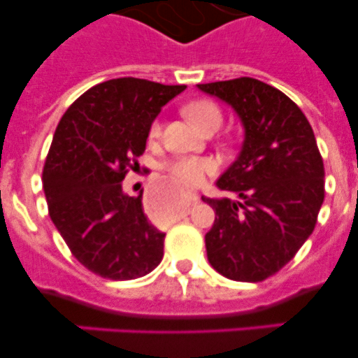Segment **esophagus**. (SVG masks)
<instances>
[{
	"mask_svg": "<svg viewBox=\"0 0 358 358\" xmlns=\"http://www.w3.org/2000/svg\"><path fill=\"white\" fill-rule=\"evenodd\" d=\"M197 202H199V196H197V194H190V196H189V206L197 204ZM187 213H189V209H187V211H183L180 216H185Z\"/></svg>",
	"mask_w": 358,
	"mask_h": 358,
	"instance_id": "1",
	"label": "esophagus"
}]
</instances>
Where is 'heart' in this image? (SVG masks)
<instances>
[{
    "label": "heart",
    "mask_w": 358,
    "mask_h": 358,
    "mask_svg": "<svg viewBox=\"0 0 358 358\" xmlns=\"http://www.w3.org/2000/svg\"><path fill=\"white\" fill-rule=\"evenodd\" d=\"M183 114H185L197 128L202 129V131H215V129L220 128V124H222L223 121L222 109H220L213 100L208 99H199L187 103V106L183 107ZM161 121H154L149 129V138L157 140L159 136H161ZM168 171L171 173V176L176 182L183 183V185L194 187L199 185L206 176L211 175V173L215 171V162L209 161V159L206 157L183 156L173 159L168 164ZM176 211H178V204L173 199L166 201L164 204L159 208V215L164 216V218H169V216L175 215Z\"/></svg>",
    "instance_id": "obj_1"
}]
</instances>
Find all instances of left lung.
Returning <instances> with one entry per match:
<instances>
[{
	"instance_id": "left-lung-1",
	"label": "left lung",
	"mask_w": 358,
	"mask_h": 358,
	"mask_svg": "<svg viewBox=\"0 0 358 358\" xmlns=\"http://www.w3.org/2000/svg\"><path fill=\"white\" fill-rule=\"evenodd\" d=\"M197 86L230 103L246 128L239 157L218 180L237 199L202 197L216 215L208 259L229 279L262 282L315 229L326 196L322 156L306 115L280 90L252 78Z\"/></svg>"
}]
</instances>
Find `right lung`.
<instances>
[{"instance_id":"add662e5","label":"right lung","mask_w":358,"mask_h":358,"mask_svg":"<svg viewBox=\"0 0 358 358\" xmlns=\"http://www.w3.org/2000/svg\"><path fill=\"white\" fill-rule=\"evenodd\" d=\"M185 85L117 78L95 85L66 110L43 168L48 213L72 256L103 279L147 275L164 255V234L150 225L142 194L122 192L138 168L162 106Z\"/></svg>"}]
</instances>
